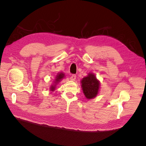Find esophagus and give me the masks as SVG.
<instances>
[{
	"label": "esophagus",
	"mask_w": 146,
	"mask_h": 146,
	"mask_svg": "<svg viewBox=\"0 0 146 146\" xmlns=\"http://www.w3.org/2000/svg\"><path fill=\"white\" fill-rule=\"evenodd\" d=\"M76 75H72L71 76V77H70V79H71V80H73V81H75V79H76Z\"/></svg>",
	"instance_id": "obj_1"
}]
</instances>
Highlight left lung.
Instances as JSON below:
<instances>
[{
  "mask_svg": "<svg viewBox=\"0 0 146 146\" xmlns=\"http://www.w3.org/2000/svg\"><path fill=\"white\" fill-rule=\"evenodd\" d=\"M81 84V87L86 98L92 99L96 97L100 88V82L93 73H90L87 76L83 78Z\"/></svg>",
  "mask_w": 146,
  "mask_h": 146,
  "instance_id": "1",
  "label": "left lung"
}]
</instances>
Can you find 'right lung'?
<instances>
[{"mask_svg":"<svg viewBox=\"0 0 146 146\" xmlns=\"http://www.w3.org/2000/svg\"><path fill=\"white\" fill-rule=\"evenodd\" d=\"M64 74L63 73H58V75L56 76L55 80V82H54V83H55V84L51 85V86L50 87V90H51L50 91H53L54 90H55V86L56 85V84H58L59 82H60V81L62 80V79L64 78Z\"/></svg>","mask_w":146,"mask_h":146,"instance_id":"obj_1","label":"right lung"}]
</instances>
